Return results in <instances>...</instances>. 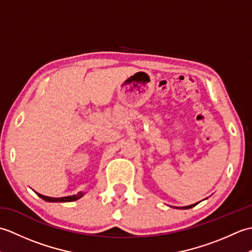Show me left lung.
I'll return each instance as SVG.
<instances>
[{"label":"left lung","instance_id":"left-lung-1","mask_svg":"<svg viewBox=\"0 0 252 252\" xmlns=\"http://www.w3.org/2000/svg\"><path fill=\"white\" fill-rule=\"evenodd\" d=\"M198 203V202H197ZM197 203H192V205H189V206H185V207H175L176 209H189V208H192V207H195Z\"/></svg>","mask_w":252,"mask_h":252}]
</instances>
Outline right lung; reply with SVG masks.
<instances>
[{
	"mask_svg": "<svg viewBox=\"0 0 252 252\" xmlns=\"http://www.w3.org/2000/svg\"><path fill=\"white\" fill-rule=\"evenodd\" d=\"M35 194L39 196L42 199L45 200V201H49V202H70V201H76L78 199H80L83 195L84 192L80 191L78 192L77 195H72V196H67V197H61V198H54V197H49V196H44V195H41L39 192L35 191Z\"/></svg>",
	"mask_w": 252,
	"mask_h": 252,
	"instance_id": "1",
	"label": "right lung"
}]
</instances>
